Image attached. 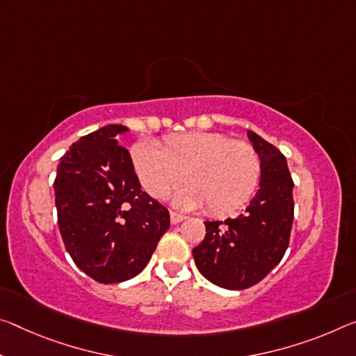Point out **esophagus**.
Listing matches in <instances>:
<instances>
[{
  "instance_id": "34e87169",
  "label": "esophagus",
  "mask_w": 356,
  "mask_h": 356,
  "mask_svg": "<svg viewBox=\"0 0 356 356\" xmlns=\"http://www.w3.org/2000/svg\"><path fill=\"white\" fill-rule=\"evenodd\" d=\"M169 217H171V223H172V225L180 223V222H182V220H185V216H182V213L174 212V211L169 212Z\"/></svg>"
}]
</instances>
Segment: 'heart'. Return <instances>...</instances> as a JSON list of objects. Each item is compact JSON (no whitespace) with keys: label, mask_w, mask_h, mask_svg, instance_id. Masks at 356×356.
<instances>
[{"label":"heart","mask_w":356,"mask_h":356,"mask_svg":"<svg viewBox=\"0 0 356 356\" xmlns=\"http://www.w3.org/2000/svg\"><path fill=\"white\" fill-rule=\"evenodd\" d=\"M134 172L143 188L163 200L182 180L187 187L176 195V206L228 216L249 202L261 180V156L245 140L212 131L169 134L160 147L139 140L129 150Z\"/></svg>","instance_id":"obj_1"}]
</instances>
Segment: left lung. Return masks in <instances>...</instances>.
Segmentation results:
<instances>
[{"label":"left lung","mask_w":356,"mask_h":356,"mask_svg":"<svg viewBox=\"0 0 356 356\" xmlns=\"http://www.w3.org/2000/svg\"><path fill=\"white\" fill-rule=\"evenodd\" d=\"M247 134L263 163L255 198L239 217L204 222V241L193 249L200 273L228 290L249 289L277 266L290 244L295 216L285 156L257 133Z\"/></svg>","instance_id":"1"}]
</instances>
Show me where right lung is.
Here are the masks:
<instances>
[{
  "mask_svg": "<svg viewBox=\"0 0 356 356\" xmlns=\"http://www.w3.org/2000/svg\"><path fill=\"white\" fill-rule=\"evenodd\" d=\"M125 131L107 125L82 136L60 158L54 182L66 250L99 284L138 275L169 228L168 209L143 191L129 152L118 145Z\"/></svg>",
  "mask_w": 356,
  "mask_h": 356,
  "instance_id": "add662e5",
  "label": "right lung"
}]
</instances>
